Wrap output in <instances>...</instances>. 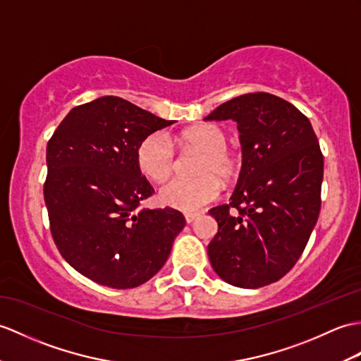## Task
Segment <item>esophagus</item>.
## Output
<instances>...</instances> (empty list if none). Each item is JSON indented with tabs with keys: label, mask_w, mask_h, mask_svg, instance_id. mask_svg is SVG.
I'll list each match as a JSON object with an SVG mask.
<instances>
[{
	"label": "esophagus",
	"mask_w": 361,
	"mask_h": 361,
	"mask_svg": "<svg viewBox=\"0 0 361 361\" xmlns=\"http://www.w3.org/2000/svg\"><path fill=\"white\" fill-rule=\"evenodd\" d=\"M198 216V214H184V220H186L188 224H190Z\"/></svg>",
	"instance_id": "obj_1"
}]
</instances>
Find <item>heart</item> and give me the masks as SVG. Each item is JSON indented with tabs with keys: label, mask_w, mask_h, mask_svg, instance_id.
I'll return each instance as SVG.
<instances>
[{
	"label": "heart",
	"mask_w": 361,
	"mask_h": 361,
	"mask_svg": "<svg viewBox=\"0 0 361 361\" xmlns=\"http://www.w3.org/2000/svg\"><path fill=\"white\" fill-rule=\"evenodd\" d=\"M181 142L204 152L198 166L201 177L172 178L160 188L163 204L183 212H194L220 195V181L231 183L238 175L240 160L226 147L228 135L215 124H201L181 133ZM137 160L142 173L152 180H164L175 167V147L166 132H154L140 142Z\"/></svg>",
	"instance_id": "1"
}]
</instances>
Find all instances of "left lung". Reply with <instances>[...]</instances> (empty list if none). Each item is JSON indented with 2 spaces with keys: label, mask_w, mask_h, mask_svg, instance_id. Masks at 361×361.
<instances>
[{
  "label": "left lung",
  "mask_w": 361,
  "mask_h": 361,
  "mask_svg": "<svg viewBox=\"0 0 361 361\" xmlns=\"http://www.w3.org/2000/svg\"><path fill=\"white\" fill-rule=\"evenodd\" d=\"M204 120L235 121L243 152L231 203L209 211L219 223L209 262L232 286H267L294 267L317 224L320 145L294 104L266 92L232 98Z\"/></svg>",
  "instance_id": "obj_1"
}]
</instances>
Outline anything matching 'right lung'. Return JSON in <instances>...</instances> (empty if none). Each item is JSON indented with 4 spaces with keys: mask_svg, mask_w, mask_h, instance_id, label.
<instances>
[{
    "mask_svg": "<svg viewBox=\"0 0 361 361\" xmlns=\"http://www.w3.org/2000/svg\"><path fill=\"white\" fill-rule=\"evenodd\" d=\"M120 97L73 107L47 142L44 201L50 232L75 271L114 289L161 269L186 220L172 207L138 209L154 194L137 150L171 126Z\"/></svg>",
    "mask_w": 361,
    "mask_h": 361,
    "instance_id": "add662e5",
    "label": "right lung"
}]
</instances>
